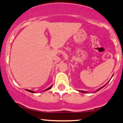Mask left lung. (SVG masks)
<instances>
[{"label": "left lung", "instance_id": "8db88e82", "mask_svg": "<svg viewBox=\"0 0 123 123\" xmlns=\"http://www.w3.org/2000/svg\"><path fill=\"white\" fill-rule=\"evenodd\" d=\"M106 84H107V83H106ZM105 85H104V86L101 87H100V88H99V89H98V90H96V92H96L99 91V90H100V89H102V88H103V87H104V86H105ZM80 92H82V93H87V92H86V91H82V90H80Z\"/></svg>", "mask_w": 123, "mask_h": 123}]
</instances>
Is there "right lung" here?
Segmentation results:
<instances>
[{"label":"right lung","mask_w":123,"mask_h":123,"mask_svg":"<svg viewBox=\"0 0 123 123\" xmlns=\"http://www.w3.org/2000/svg\"><path fill=\"white\" fill-rule=\"evenodd\" d=\"M52 85L51 86H50L49 87H48V89H46L45 90H44V91H46V90H49V89H50L52 88ZM27 91L28 92H31V93H36L35 92H34V91H33V90H27Z\"/></svg>","instance_id":"1"}]
</instances>
